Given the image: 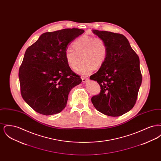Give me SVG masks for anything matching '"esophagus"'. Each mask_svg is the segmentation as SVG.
<instances>
[{"instance_id": "34e87169", "label": "esophagus", "mask_w": 161, "mask_h": 161, "mask_svg": "<svg viewBox=\"0 0 161 161\" xmlns=\"http://www.w3.org/2000/svg\"><path fill=\"white\" fill-rule=\"evenodd\" d=\"M81 79H82V81L83 83H86L89 80L88 78H86V77H81Z\"/></svg>"}]
</instances>
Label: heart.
<instances>
[{
  "mask_svg": "<svg viewBox=\"0 0 161 161\" xmlns=\"http://www.w3.org/2000/svg\"><path fill=\"white\" fill-rule=\"evenodd\" d=\"M73 46L76 51L71 47H68L64 52V58L69 67L75 69L79 63L78 55L84 54V63L75 70L76 73L82 76L91 74L95 67H101L107 58V44L101 38L83 36L74 42Z\"/></svg>",
  "mask_w": 161,
  "mask_h": 161,
  "instance_id": "1",
  "label": "heart"
}]
</instances>
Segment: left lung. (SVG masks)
<instances>
[{"label":"left lung","instance_id":"left-lung-1","mask_svg":"<svg viewBox=\"0 0 161 161\" xmlns=\"http://www.w3.org/2000/svg\"><path fill=\"white\" fill-rule=\"evenodd\" d=\"M107 44L108 54L98 71L90 77L100 84L101 91L92 97L95 108L104 115L119 116L135 106L142 83L138 55L124 36L92 30Z\"/></svg>","mask_w":161,"mask_h":161}]
</instances>
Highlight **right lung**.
<instances>
[{
  "label": "right lung",
  "instance_id": "1",
  "mask_svg": "<svg viewBox=\"0 0 161 161\" xmlns=\"http://www.w3.org/2000/svg\"><path fill=\"white\" fill-rule=\"evenodd\" d=\"M84 32L78 28L47 32L26 49L19 72L20 92L36 112L44 115L60 113L71 89L81 83L68 65L64 52Z\"/></svg>",
  "mask_w": 161,
  "mask_h": 161
}]
</instances>
